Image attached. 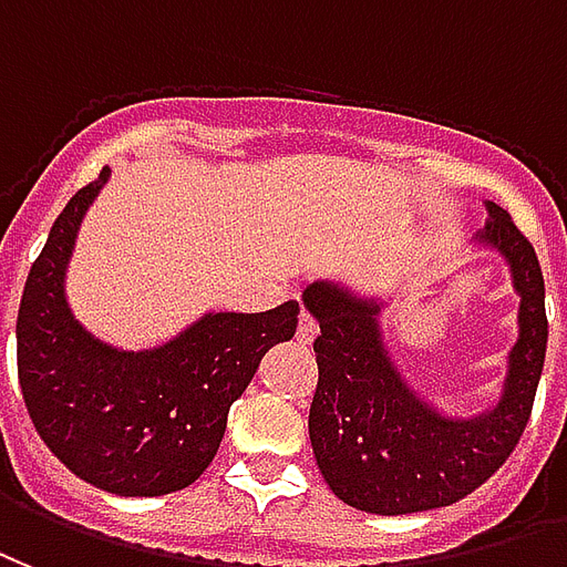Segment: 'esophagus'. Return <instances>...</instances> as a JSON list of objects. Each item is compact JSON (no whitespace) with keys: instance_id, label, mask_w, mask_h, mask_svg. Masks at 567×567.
<instances>
[{"instance_id":"34e87169","label":"esophagus","mask_w":567,"mask_h":567,"mask_svg":"<svg viewBox=\"0 0 567 567\" xmlns=\"http://www.w3.org/2000/svg\"><path fill=\"white\" fill-rule=\"evenodd\" d=\"M317 332H320V329H317V323H313L311 313H301L299 329H296V341H299V344H313Z\"/></svg>"}]
</instances>
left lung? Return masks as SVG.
Here are the masks:
<instances>
[{"label": "left lung", "instance_id": "8db88e82", "mask_svg": "<svg viewBox=\"0 0 567 567\" xmlns=\"http://www.w3.org/2000/svg\"><path fill=\"white\" fill-rule=\"evenodd\" d=\"M486 214L474 244L507 262L519 332L502 395L481 414H444L402 378L383 341L386 301L338 280H313L301 292L320 323L313 341L320 380L308 416L313 456L329 489L357 511L402 516L447 507L489 481L526 429L547 353L544 275L507 210L486 202Z\"/></svg>", "mask_w": 567, "mask_h": 567}]
</instances>
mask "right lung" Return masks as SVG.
<instances>
[{
  "instance_id": "obj_1",
  "label": "right lung",
  "mask_w": 567,
  "mask_h": 567,
  "mask_svg": "<svg viewBox=\"0 0 567 567\" xmlns=\"http://www.w3.org/2000/svg\"><path fill=\"white\" fill-rule=\"evenodd\" d=\"M111 168L78 189L29 268L18 311V378L41 441L96 489L151 498L184 489L217 456L233 402L299 326V301L205 313L151 350H120L74 320L65 268Z\"/></svg>"
}]
</instances>
